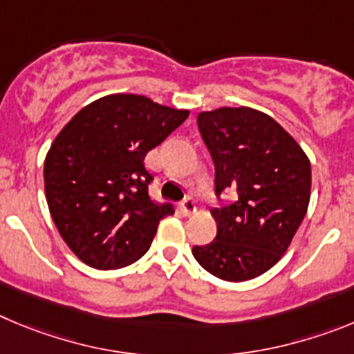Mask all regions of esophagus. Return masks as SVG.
<instances>
[{"label": "esophagus", "mask_w": 354, "mask_h": 354, "mask_svg": "<svg viewBox=\"0 0 354 354\" xmlns=\"http://www.w3.org/2000/svg\"><path fill=\"white\" fill-rule=\"evenodd\" d=\"M181 209H183L187 215H190V213L196 212V201L192 199V197H185L183 201H181Z\"/></svg>", "instance_id": "1"}]
</instances>
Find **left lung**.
Segmentation results:
<instances>
[{
    "mask_svg": "<svg viewBox=\"0 0 354 354\" xmlns=\"http://www.w3.org/2000/svg\"><path fill=\"white\" fill-rule=\"evenodd\" d=\"M215 164V194L231 190L229 205L212 209L216 236L197 245V263L229 282L268 272L284 256L310 201V160L268 114L221 107L197 116Z\"/></svg>",
    "mask_w": 354,
    "mask_h": 354,
    "instance_id": "obj_1",
    "label": "left lung"
}]
</instances>
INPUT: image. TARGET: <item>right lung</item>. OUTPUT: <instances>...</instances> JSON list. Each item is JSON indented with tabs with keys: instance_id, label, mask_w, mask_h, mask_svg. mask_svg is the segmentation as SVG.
I'll list each match as a JSON object with an SVG mask.
<instances>
[{
	"instance_id": "1",
	"label": "right lung",
	"mask_w": 354,
	"mask_h": 354,
	"mask_svg": "<svg viewBox=\"0 0 354 354\" xmlns=\"http://www.w3.org/2000/svg\"><path fill=\"white\" fill-rule=\"evenodd\" d=\"M189 118L142 95H107L56 136L44 164L50 216L68 248L97 270L123 268L148 252L171 205L153 203L149 149Z\"/></svg>"
}]
</instances>
